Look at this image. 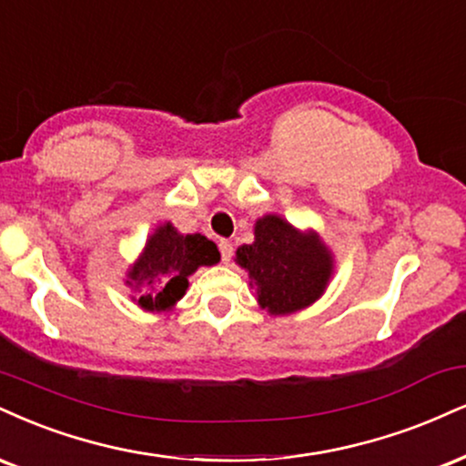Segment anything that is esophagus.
Listing matches in <instances>:
<instances>
[{"mask_svg": "<svg viewBox=\"0 0 466 466\" xmlns=\"http://www.w3.org/2000/svg\"><path fill=\"white\" fill-rule=\"evenodd\" d=\"M232 243H229V240H226V238H221L218 240V251H221V260L223 262H229V258H232Z\"/></svg>", "mask_w": 466, "mask_h": 466, "instance_id": "1", "label": "esophagus"}]
</instances>
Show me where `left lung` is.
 Wrapping results in <instances>:
<instances>
[{"instance_id":"left-lung-1","label":"left lung","mask_w":466,"mask_h":466,"mask_svg":"<svg viewBox=\"0 0 466 466\" xmlns=\"http://www.w3.org/2000/svg\"><path fill=\"white\" fill-rule=\"evenodd\" d=\"M237 262L249 273L262 310L276 317L315 304L334 273V256L321 237L299 232L279 215L258 218L254 243L240 245Z\"/></svg>"}]
</instances>
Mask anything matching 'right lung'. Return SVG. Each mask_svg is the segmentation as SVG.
<instances>
[{"mask_svg":"<svg viewBox=\"0 0 466 466\" xmlns=\"http://www.w3.org/2000/svg\"><path fill=\"white\" fill-rule=\"evenodd\" d=\"M221 260L217 245L201 234H179L171 223H162L145 243L143 254L127 271V287L138 290L134 297L147 312H165L182 299L188 276L199 267Z\"/></svg>","mask_w":466,"mask_h":466,"instance_id":"obj_1","label":"right lung"}]
</instances>
